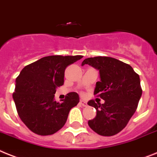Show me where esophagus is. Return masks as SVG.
Returning <instances> with one entry per match:
<instances>
[{"label": "esophagus", "mask_w": 157, "mask_h": 157, "mask_svg": "<svg viewBox=\"0 0 157 157\" xmlns=\"http://www.w3.org/2000/svg\"><path fill=\"white\" fill-rule=\"evenodd\" d=\"M79 103H80V105H82V106H84V107H85V106H87V102L86 101H83V100H81V101H80V102H79Z\"/></svg>", "instance_id": "obj_1"}]
</instances>
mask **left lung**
I'll use <instances>...</instances> for the list:
<instances>
[{
    "mask_svg": "<svg viewBox=\"0 0 157 157\" xmlns=\"http://www.w3.org/2000/svg\"><path fill=\"white\" fill-rule=\"evenodd\" d=\"M89 64L98 69L101 81H97L94 95L105 100L88 105L97 110L94 119L89 121V127L97 134L111 136L124 129L137 109L142 95L139 75L129 64L109 56L89 57L82 65Z\"/></svg>",
    "mask_w": 157,
    "mask_h": 157,
    "instance_id": "8db88e82",
    "label": "left lung"
}]
</instances>
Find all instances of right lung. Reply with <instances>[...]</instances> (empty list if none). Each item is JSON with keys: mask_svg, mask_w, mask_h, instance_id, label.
Listing matches in <instances>:
<instances>
[{"mask_svg": "<svg viewBox=\"0 0 157 157\" xmlns=\"http://www.w3.org/2000/svg\"><path fill=\"white\" fill-rule=\"evenodd\" d=\"M82 56H48L26 65L16 79L13 98L18 116L33 132L54 134L66 123L69 111L79 103L72 92L61 103L54 101L56 89L64 85V70Z\"/></svg>", "mask_w": 157, "mask_h": 157, "instance_id": "obj_1", "label": "right lung"}]
</instances>
